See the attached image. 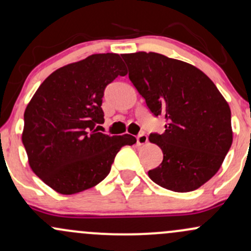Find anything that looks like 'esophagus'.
I'll return each mask as SVG.
<instances>
[{"instance_id": "esophagus-1", "label": "esophagus", "mask_w": 251, "mask_h": 251, "mask_svg": "<svg viewBox=\"0 0 251 251\" xmlns=\"http://www.w3.org/2000/svg\"><path fill=\"white\" fill-rule=\"evenodd\" d=\"M148 143V135L144 134V133H140L137 135V144L138 145H145V144Z\"/></svg>"}]
</instances>
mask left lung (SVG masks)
<instances>
[{
	"mask_svg": "<svg viewBox=\"0 0 251 251\" xmlns=\"http://www.w3.org/2000/svg\"><path fill=\"white\" fill-rule=\"evenodd\" d=\"M128 77L165 132L150 142L163 151V162L149 171L162 188L189 192L220 170L232 144L231 112L208 75L195 66L153 51L123 54Z\"/></svg>",
	"mask_w": 251,
	"mask_h": 251,
	"instance_id": "1",
	"label": "left lung"
}]
</instances>
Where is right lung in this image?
I'll return each mask as SVG.
<instances>
[{
  "label": "right lung",
  "instance_id": "add662e5",
  "mask_svg": "<svg viewBox=\"0 0 251 251\" xmlns=\"http://www.w3.org/2000/svg\"><path fill=\"white\" fill-rule=\"evenodd\" d=\"M127 74L119 54H93L50 74L25 111L22 143L33 172L51 189L73 195L105 179L131 134L98 132L103 91Z\"/></svg>",
  "mask_w": 251,
  "mask_h": 251
}]
</instances>
